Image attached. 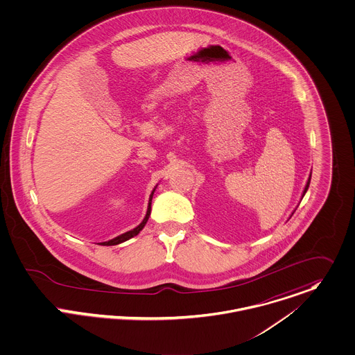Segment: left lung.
<instances>
[{
	"mask_svg": "<svg viewBox=\"0 0 355 355\" xmlns=\"http://www.w3.org/2000/svg\"><path fill=\"white\" fill-rule=\"evenodd\" d=\"M311 177H312V175H309V180H308V182H306V187H305V189H304L302 197L305 196V193H306V191H308V188H309V184H311Z\"/></svg>",
	"mask_w": 355,
	"mask_h": 355,
	"instance_id": "obj_1",
	"label": "left lung"
}]
</instances>
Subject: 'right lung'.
<instances>
[{"label":"right lung","instance_id":"add662e5","mask_svg":"<svg viewBox=\"0 0 355 355\" xmlns=\"http://www.w3.org/2000/svg\"><path fill=\"white\" fill-rule=\"evenodd\" d=\"M157 189V188H155ZM155 189L153 191V193H151V196H150V201H148V209H147V214H146V218L143 219V222L137 226V227H135L133 230H130V232H126V233H123V234H121V236H116V238H113V239H110V241H106V242H102L101 245H107V246H110V245H119L121 242H125V241H128L129 238H133L135 236H137L141 230H143V227L146 226V223H147V220H148V218H150V214H151V201H153V196H154V192H155Z\"/></svg>","mask_w":355,"mask_h":355}]
</instances>
